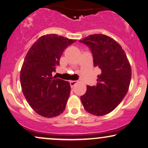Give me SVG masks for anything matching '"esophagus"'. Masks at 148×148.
Here are the masks:
<instances>
[{
	"mask_svg": "<svg viewBox=\"0 0 148 148\" xmlns=\"http://www.w3.org/2000/svg\"><path fill=\"white\" fill-rule=\"evenodd\" d=\"M77 82H78V81H76V80H72V81H70V84L71 87H72V88L74 87V86H75V84L77 83Z\"/></svg>",
	"mask_w": 148,
	"mask_h": 148,
	"instance_id": "34e87169",
	"label": "esophagus"
}]
</instances>
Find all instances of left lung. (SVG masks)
<instances>
[{"instance_id":"obj_1","label":"left lung","mask_w":148,"mask_h":148,"mask_svg":"<svg viewBox=\"0 0 148 148\" xmlns=\"http://www.w3.org/2000/svg\"><path fill=\"white\" fill-rule=\"evenodd\" d=\"M79 42L90 49L94 67L101 72L97 76V84L88 85L80 100L88 113L106 115L113 111L127 95L131 79V67L122 47L106 35H90Z\"/></svg>"}]
</instances>
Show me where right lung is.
<instances>
[{
  "mask_svg": "<svg viewBox=\"0 0 148 148\" xmlns=\"http://www.w3.org/2000/svg\"><path fill=\"white\" fill-rule=\"evenodd\" d=\"M57 34L41 36L25 56L20 72L23 93L31 108L46 118L64 111L70 94L68 82L53 77L64 49L76 42Z\"/></svg>",
  "mask_w": 148,
  "mask_h": 148,
  "instance_id": "obj_1",
  "label": "right lung"
}]
</instances>
